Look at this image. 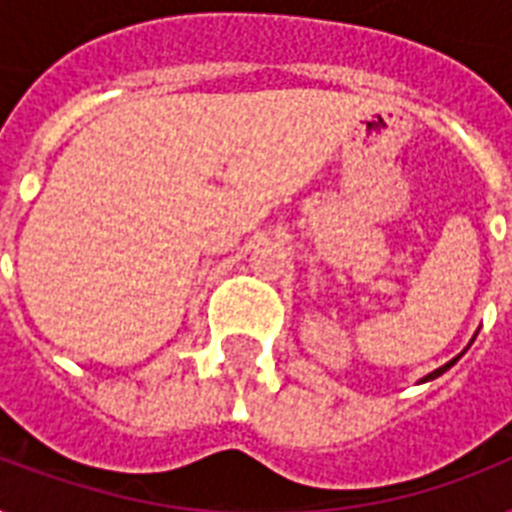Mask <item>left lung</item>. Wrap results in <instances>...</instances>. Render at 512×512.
I'll return each mask as SVG.
<instances>
[{
  "mask_svg": "<svg viewBox=\"0 0 512 512\" xmlns=\"http://www.w3.org/2000/svg\"><path fill=\"white\" fill-rule=\"evenodd\" d=\"M460 358V356H457ZM457 358H452V361H449V364H444V366H438L436 372H430L428 377H422V382H428V380H436V377H441V374L446 372V369H449V366H454V361H457Z\"/></svg>",
  "mask_w": 512,
  "mask_h": 512,
  "instance_id": "1",
  "label": "left lung"
}]
</instances>
